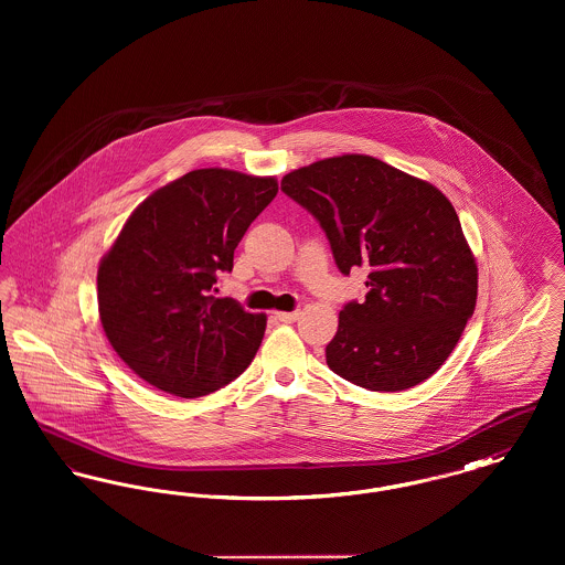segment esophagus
Returning a JSON list of instances; mask_svg holds the SVG:
<instances>
[{
	"label": "esophagus",
	"instance_id": "1",
	"mask_svg": "<svg viewBox=\"0 0 565 565\" xmlns=\"http://www.w3.org/2000/svg\"><path fill=\"white\" fill-rule=\"evenodd\" d=\"M275 318H277L279 322L292 323L296 322V318H298V311H277Z\"/></svg>",
	"mask_w": 565,
	"mask_h": 565
}]
</instances>
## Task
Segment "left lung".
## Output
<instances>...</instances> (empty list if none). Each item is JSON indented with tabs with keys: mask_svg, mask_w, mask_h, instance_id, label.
<instances>
[{
	"mask_svg": "<svg viewBox=\"0 0 565 565\" xmlns=\"http://www.w3.org/2000/svg\"><path fill=\"white\" fill-rule=\"evenodd\" d=\"M281 190L313 215L343 275L369 270L326 345L330 371L371 392H403L451 355L477 305V263L449 199L364 154L284 175Z\"/></svg>",
	"mask_w": 565,
	"mask_h": 565,
	"instance_id": "left-lung-1",
	"label": "left lung"
}]
</instances>
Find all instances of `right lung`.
Returning <instances> with one entry per match:
<instances>
[{"mask_svg": "<svg viewBox=\"0 0 565 565\" xmlns=\"http://www.w3.org/2000/svg\"><path fill=\"white\" fill-rule=\"evenodd\" d=\"M277 194L275 178L194 169L152 192L97 273L99 318L120 360L150 385L199 398L242 375L267 316L212 295L220 270Z\"/></svg>", "mask_w": 565, "mask_h": 565, "instance_id": "obj_1", "label": "right lung"}]
</instances>
